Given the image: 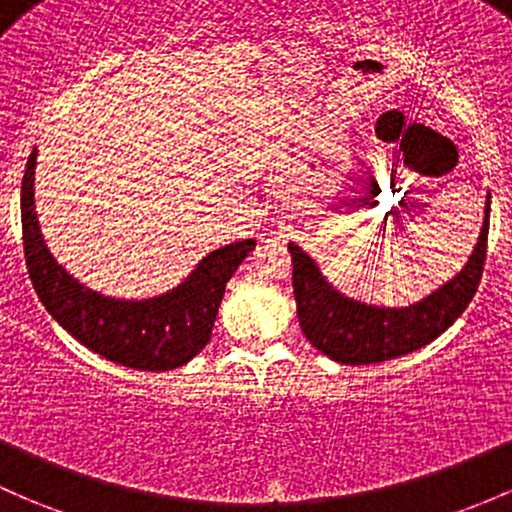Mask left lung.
Instances as JSON below:
<instances>
[{
    "mask_svg": "<svg viewBox=\"0 0 512 512\" xmlns=\"http://www.w3.org/2000/svg\"><path fill=\"white\" fill-rule=\"evenodd\" d=\"M488 223H491V196L486 203L478 245L473 247V255L461 274H456L451 282H446L424 301L405 309H383L343 297L321 277L314 260L299 245L289 242L294 265V299H297L299 326L306 341L343 365L383 363L432 343L464 314L466 306L476 297L486 265Z\"/></svg>",
    "mask_w": 512,
    "mask_h": 512,
    "instance_id": "8db88e82",
    "label": "left lung"
}]
</instances>
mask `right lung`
Listing matches in <instances>:
<instances>
[{
  "label": "right lung",
  "instance_id": "1",
  "mask_svg": "<svg viewBox=\"0 0 512 512\" xmlns=\"http://www.w3.org/2000/svg\"><path fill=\"white\" fill-rule=\"evenodd\" d=\"M36 149L21 181V235L31 284L48 314L73 338L102 358L125 368L174 370L211 341L225 284L255 250V240L225 245L203 257L191 277L169 294L144 301L102 297L73 279L43 245L34 211Z\"/></svg>",
  "mask_w": 512,
  "mask_h": 512
}]
</instances>
